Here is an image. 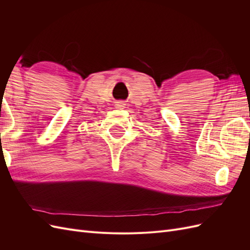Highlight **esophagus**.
<instances>
[{"label": "esophagus", "instance_id": "obj_1", "mask_svg": "<svg viewBox=\"0 0 250 250\" xmlns=\"http://www.w3.org/2000/svg\"><path fill=\"white\" fill-rule=\"evenodd\" d=\"M124 105H125L124 101H119V102H117L116 106H117V108H123V107H124Z\"/></svg>", "mask_w": 250, "mask_h": 250}]
</instances>
